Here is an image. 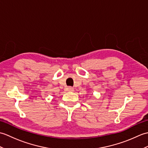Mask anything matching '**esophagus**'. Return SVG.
Masks as SVG:
<instances>
[{
    "mask_svg": "<svg viewBox=\"0 0 148 148\" xmlns=\"http://www.w3.org/2000/svg\"><path fill=\"white\" fill-rule=\"evenodd\" d=\"M67 90L68 91H71V92H72V91L74 90V88L72 87H71V86H69V87L67 88Z\"/></svg>",
    "mask_w": 148,
    "mask_h": 148,
    "instance_id": "obj_1",
    "label": "esophagus"
}]
</instances>
